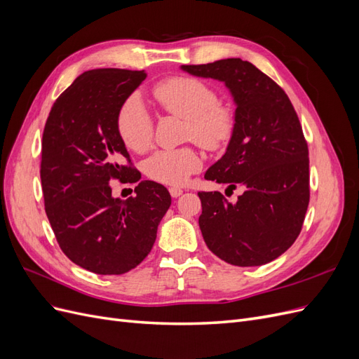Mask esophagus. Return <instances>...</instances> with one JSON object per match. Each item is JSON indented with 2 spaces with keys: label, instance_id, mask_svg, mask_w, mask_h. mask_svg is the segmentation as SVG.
Here are the masks:
<instances>
[{
  "label": "esophagus",
  "instance_id": "obj_1",
  "mask_svg": "<svg viewBox=\"0 0 359 359\" xmlns=\"http://www.w3.org/2000/svg\"><path fill=\"white\" fill-rule=\"evenodd\" d=\"M169 193H170L172 198H180L181 194H182V190L178 189V187H170V189H169Z\"/></svg>",
  "mask_w": 359,
  "mask_h": 359
}]
</instances>
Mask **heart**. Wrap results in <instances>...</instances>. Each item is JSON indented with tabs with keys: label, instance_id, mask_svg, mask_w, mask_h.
<instances>
[{
	"label": "heart",
	"instance_id": "b5f03b06",
	"mask_svg": "<svg viewBox=\"0 0 359 359\" xmlns=\"http://www.w3.org/2000/svg\"><path fill=\"white\" fill-rule=\"evenodd\" d=\"M153 95L163 111L186 118V136L206 149H217L231 139L235 115L219 103L208 83L190 76H173L154 85ZM116 128L127 148L145 153L153 144L154 123L137 97L128 99L118 112ZM202 160L190 147L160 149L145 161V173L157 182L181 186L199 170Z\"/></svg>",
	"mask_w": 359,
	"mask_h": 359
}]
</instances>
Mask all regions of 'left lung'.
Here are the masks:
<instances>
[{"label": "left lung", "instance_id": "obj_1", "mask_svg": "<svg viewBox=\"0 0 359 359\" xmlns=\"http://www.w3.org/2000/svg\"><path fill=\"white\" fill-rule=\"evenodd\" d=\"M181 70L223 82L236 107L226 153L205 178L244 193L235 203L199 193L205 244L231 265H265L295 243L309 206V148L297 112L273 79L241 58Z\"/></svg>", "mask_w": 359, "mask_h": 359}]
</instances>
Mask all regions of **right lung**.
Here are the masks:
<instances>
[{
	"instance_id": "obj_1",
	"label": "right lung",
	"mask_w": 359,
	"mask_h": 359,
	"mask_svg": "<svg viewBox=\"0 0 359 359\" xmlns=\"http://www.w3.org/2000/svg\"><path fill=\"white\" fill-rule=\"evenodd\" d=\"M145 70L82 73L53 103L41 140V189L57 241L72 262L102 276L128 273L148 256L170 206L161 184L140 181L137 196H111V180H140L119 137L121 106Z\"/></svg>"
}]
</instances>
